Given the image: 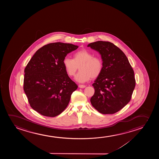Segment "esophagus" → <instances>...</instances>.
I'll use <instances>...</instances> for the list:
<instances>
[{"label": "esophagus", "mask_w": 159, "mask_h": 159, "mask_svg": "<svg viewBox=\"0 0 159 159\" xmlns=\"http://www.w3.org/2000/svg\"><path fill=\"white\" fill-rule=\"evenodd\" d=\"M86 87L85 85H79V87L81 88V89H83V88H85Z\"/></svg>", "instance_id": "34e87169"}]
</instances>
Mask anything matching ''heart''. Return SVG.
<instances>
[{"instance_id":"1","label":"heart","mask_w":159,"mask_h":159,"mask_svg":"<svg viewBox=\"0 0 159 159\" xmlns=\"http://www.w3.org/2000/svg\"><path fill=\"white\" fill-rule=\"evenodd\" d=\"M66 72L70 76H74L79 67L80 71L76 74L75 79L79 83H83L91 78H97L102 72L103 64L100 57H93L89 50L82 49L75 52L73 59L66 57L63 60Z\"/></svg>"}]
</instances>
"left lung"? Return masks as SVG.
<instances>
[{"mask_svg": "<svg viewBox=\"0 0 159 159\" xmlns=\"http://www.w3.org/2000/svg\"><path fill=\"white\" fill-rule=\"evenodd\" d=\"M87 47L99 52L103 68L92 84L91 104L102 114H113L130 100L135 87L134 72L124 52L110 42H95Z\"/></svg>", "mask_w": 159, "mask_h": 159, "instance_id": "left-lung-1", "label": "left lung"}]
</instances>
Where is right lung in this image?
<instances>
[{
  "mask_svg": "<svg viewBox=\"0 0 159 159\" xmlns=\"http://www.w3.org/2000/svg\"><path fill=\"white\" fill-rule=\"evenodd\" d=\"M78 46L57 42L39 48L24 70V89L29 102L41 115L53 117L69 104L78 85L66 72L63 60Z\"/></svg>",
  "mask_w": 159,
  "mask_h": 159,
  "instance_id": "add662e5",
  "label": "right lung"
}]
</instances>
